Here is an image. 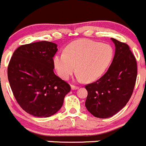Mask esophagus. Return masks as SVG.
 <instances>
[{
    "instance_id": "obj_1",
    "label": "esophagus",
    "mask_w": 146,
    "mask_h": 146,
    "mask_svg": "<svg viewBox=\"0 0 146 146\" xmlns=\"http://www.w3.org/2000/svg\"><path fill=\"white\" fill-rule=\"evenodd\" d=\"M79 86H75V85H72V86H71V88H72V90H76V89H79Z\"/></svg>"
}]
</instances>
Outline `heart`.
<instances>
[{
    "label": "heart",
    "instance_id": "obj_1",
    "mask_svg": "<svg viewBox=\"0 0 146 146\" xmlns=\"http://www.w3.org/2000/svg\"><path fill=\"white\" fill-rule=\"evenodd\" d=\"M113 57L111 46L89 39H79L70 43L64 52L54 56V64L57 74L68 79L74 72L79 80L92 82L104 74Z\"/></svg>",
    "mask_w": 146,
    "mask_h": 146
}]
</instances>
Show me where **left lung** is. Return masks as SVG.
<instances>
[{
	"instance_id": "1",
	"label": "left lung",
	"mask_w": 146,
	"mask_h": 146,
	"mask_svg": "<svg viewBox=\"0 0 146 146\" xmlns=\"http://www.w3.org/2000/svg\"><path fill=\"white\" fill-rule=\"evenodd\" d=\"M116 46L114 57L106 73L96 82L85 86V102L94 116H113L126 105L131 97L137 77V63L129 46L111 38Z\"/></svg>"
}]
</instances>
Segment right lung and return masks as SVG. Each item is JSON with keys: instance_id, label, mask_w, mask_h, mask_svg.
<instances>
[{"instance_id": "obj_1", "label": "right lung", "mask_w": 146, "mask_h": 146, "mask_svg": "<svg viewBox=\"0 0 146 146\" xmlns=\"http://www.w3.org/2000/svg\"><path fill=\"white\" fill-rule=\"evenodd\" d=\"M55 43L40 41L20 46L8 67L13 94L21 107L36 117L57 113L70 92V85L54 73Z\"/></svg>"}]
</instances>
